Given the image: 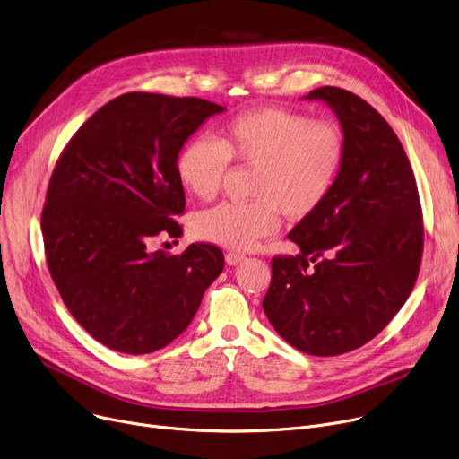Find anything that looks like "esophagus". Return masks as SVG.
Wrapping results in <instances>:
<instances>
[{"instance_id": "obj_1", "label": "esophagus", "mask_w": 459, "mask_h": 459, "mask_svg": "<svg viewBox=\"0 0 459 459\" xmlns=\"http://www.w3.org/2000/svg\"><path fill=\"white\" fill-rule=\"evenodd\" d=\"M229 266H238V264H242L246 260V255H239V253H227L225 256Z\"/></svg>"}]
</instances>
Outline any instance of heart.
Masks as SVG:
<instances>
[{"instance_id":"heart-1","label":"heart","mask_w":459,"mask_h":459,"mask_svg":"<svg viewBox=\"0 0 459 459\" xmlns=\"http://www.w3.org/2000/svg\"><path fill=\"white\" fill-rule=\"evenodd\" d=\"M346 158V141L333 120H312L282 108L238 115L217 137L195 135L177 156L180 186L201 201L221 189L229 165L255 167L251 203H221L201 212L193 232L227 249H253L273 234L284 213L290 220L316 212L331 195Z\"/></svg>"}]
</instances>
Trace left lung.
Masks as SVG:
<instances>
[{
    "instance_id": "8db88e82",
    "label": "left lung",
    "mask_w": 459,
    "mask_h": 459,
    "mask_svg": "<svg viewBox=\"0 0 459 459\" xmlns=\"http://www.w3.org/2000/svg\"><path fill=\"white\" fill-rule=\"evenodd\" d=\"M305 99L339 118L346 158L327 201L288 234L299 255L272 260L262 308L288 344L329 357L372 341L403 307L424 229L413 169L387 120L339 87Z\"/></svg>"
}]
</instances>
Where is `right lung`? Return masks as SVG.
Masks as SVG:
<instances>
[{
	"label": "right lung",
	"instance_id": "obj_1",
	"mask_svg": "<svg viewBox=\"0 0 459 459\" xmlns=\"http://www.w3.org/2000/svg\"><path fill=\"white\" fill-rule=\"evenodd\" d=\"M225 108L203 99L126 92L91 115L56 163L42 210L48 270L78 324L130 355L171 344L220 277V247L152 251L178 236L184 212L177 156Z\"/></svg>",
	"mask_w": 459,
	"mask_h": 459
}]
</instances>
